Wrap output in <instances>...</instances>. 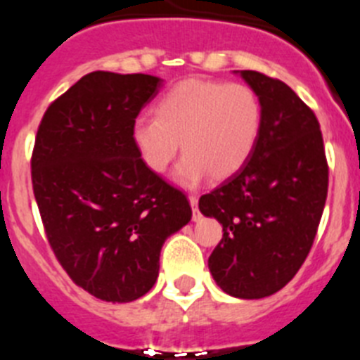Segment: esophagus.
<instances>
[{
    "label": "esophagus",
    "mask_w": 360,
    "mask_h": 360,
    "mask_svg": "<svg viewBox=\"0 0 360 360\" xmlns=\"http://www.w3.org/2000/svg\"><path fill=\"white\" fill-rule=\"evenodd\" d=\"M189 203H191V207H193V219H195V221H198L200 219L198 198H196V196H189Z\"/></svg>",
    "instance_id": "1"
}]
</instances>
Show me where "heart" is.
<instances>
[{"label":"heart","mask_w":360,"mask_h":360,"mask_svg":"<svg viewBox=\"0 0 360 360\" xmlns=\"http://www.w3.org/2000/svg\"><path fill=\"white\" fill-rule=\"evenodd\" d=\"M262 131V104L245 84L187 79L160 97L155 117L133 122L131 141L149 171L162 174L178 155L174 182L195 187L236 174L254 153Z\"/></svg>","instance_id":"obj_1"}]
</instances>
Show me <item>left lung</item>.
Here are the masks:
<instances>
[{"label":"left lung","instance_id":"obj_1","mask_svg":"<svg viewBox=\"0 0 360 360\" xmlns=\"http://www.w3.org/2000/svg\"><path fill=\"white\" fill-rule=\"evenodd\" d=\"M262 104V131L247 164L198 202L224 238L209 270L225 294L262 299L281 290L311 249L328 193V164L314 111L290 86L241 70Z\"/></svg>","mask_w":360,"mask_h":360}]
</instances>
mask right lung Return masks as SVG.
<instances>
[{
    "mask_svg": "<svg viewBox=\"0 0 360 360\" xmlns=\"http://www.w3.org/2000/svg\"><path fill=\"white\" fill-rule=\"evenodd\" d=\"M162 79L91 72L44 113L32 186L53 254L75 285L129 303L153 288L162 245L189 224L182 191L146 167L131 141Z\"/></svg>",
    "mask_w": 360,
    "mask_h": 360,
    "instance_id": "obj_1",
    "label": "right lung"
}]
</instances>
